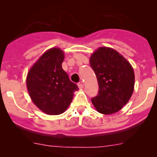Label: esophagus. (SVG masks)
Instances as JSON below:
<instances>
[{"instance_id":"obj_1","label":"esophagus","mask_w":157,"mask_h":157,"mask_svg":"<svg viewBox=\"0 0 157 157\" xmlns=\"http://www.w3.org/2000/svg\"><path fill=\"white\" fill-rule=\"evenodd\" d=\"M77 86H78V87L80 89H83V84L82 82H80V83H77Z\"/></svg>"}]
</instances>
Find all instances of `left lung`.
Listing matches in <instances>:
<instances>
[{"mask_svg": "<svg viewBox=\"0 0 157 157\" xmlns=\"http://www.w3.org/2000/svg\"><path fill=\"white\" fill-rule=\"evenodd\" d=\"M90 67L99 84L91 101L99 113L118 112L129 101L134 86V73L127 60L114 49L101 47L92 55Z\"/></svg>", "mask_w": 157, "mask_h": 157, "instance_id": "1", "label": "left lung"}]
</instances>
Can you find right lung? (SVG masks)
Segmentation results:
<instances>
[{"label": "right lung", "mask_w": 157, "mask_h": 157, "mask_svg": "<svg viewBox=\"0 0 157 157\" xmlns=\"http://www.w3.org/2000/svg\"><path fill=\"white\" fill-rule=\"evenodd\" d=\"M64 55L53 48L40 57L28 73L26 86L30 98L40 110L48 115L63 113L78 90L62 69Z\"/></svg>", "instance_id": "obj_1"}]
</instances>
